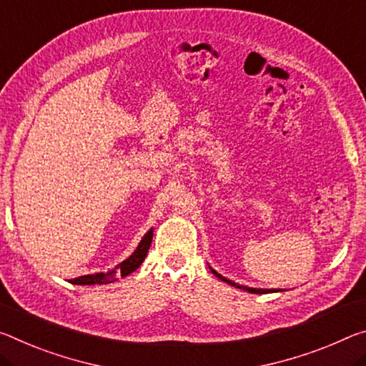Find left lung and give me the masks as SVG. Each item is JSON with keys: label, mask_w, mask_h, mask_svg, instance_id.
I'll return each mask as SVG.
<instances>
[{"label": "left lung", "mask_w": 366, "mask_h": 366, "mask_svg": "<svg viewBox=\"0 0 366 366\" xmlns=\"http://www.w3.org/2000/svg\"><path fill=\"white\" fill-rule=\"evenodd\" d=\"M208 269L212 270V274L214 275V277H218L219 280L222 282H224V283H228V285H231V287H236V288H241V290H246V292H249V293H256V295H264V293H275V292H282V290H277V288H272V290H264V288H251V287H241L239 283H234V282H231V280H228V278L226 277H223V275H219L217 270H213L212 267H208Z\"/></svg>", "instance_id": "8db88e82"}]
</instances>
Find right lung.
Here are the masks:
<instances>
[{
    "mask_svg": "<svg viewBox=\"0 0 366 366\" xmlns=\"http://www.w3.org/2000/svg\"><path fill=\"white\" fill-rule=\"evenodd\" d=\"M153 241V229H149L147 234L142 237L140 244L133 251L129 259H125L124 262L115 265V269L109 272H99V274H91V275H83L78 278H73L71 283L74 285H107V283H112L117 280V277H127L130 275L132 272H135L138 267L143 264L144 257H147L148 249L152 246Z\"/></svg>",
    "mask_w": 366,
    "mask_h": 366,
    "instance_id": "add662e5",
    "label": "right lung"
}]
</instances>
